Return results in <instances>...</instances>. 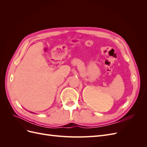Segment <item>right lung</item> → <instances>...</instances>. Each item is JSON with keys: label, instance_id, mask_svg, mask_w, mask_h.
Returning <instances> with one entry per match:
<instances>
[{"label": "right lung", "instance_id": "obj_1", "mask_svg": "<svg viewBox=\"0 0 147 147\" xmlns=\"http://www.w3.org/2000/svg\"><path fill=\"white\" fill-rule=\"evenodd\" d=\"M31 113H32V112H31Z\"/></svg>", "mask_w": 147, "mask_h": 147}]
</instances>
